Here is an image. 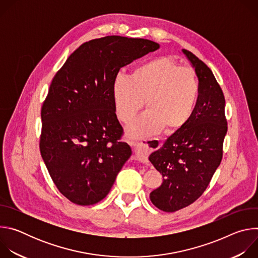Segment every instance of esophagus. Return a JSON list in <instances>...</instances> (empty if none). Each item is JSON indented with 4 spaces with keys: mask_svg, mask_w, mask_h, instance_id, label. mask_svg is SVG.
<instances>
[{
    "mask_svg": "<svg viewBox=\"0 0 258 258\" xmlns=\"http://www.w3.org/2000/svg\"><path fill=\"white\" fill-rule=\"evenodd\" d=\"M159 146H160V143L158 139H148L140 143H135L134 147H135V154L137 159L140 162L146 163L147 160H148L147 158H148V155L150 154V152L152 150L157 149Z\"/></svg>",
    "mask_w": 258,
    "mask_h": 258,
    "instance_id": "1",
    "label": "esophagus"
}]
</instances>
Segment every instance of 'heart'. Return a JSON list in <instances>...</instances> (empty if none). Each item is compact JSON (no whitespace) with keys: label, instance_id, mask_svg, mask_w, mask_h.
Returning a JSON list of instances; mask_svg holds the SVG:
<instances>
[{"label":"heart","instance_id":"1","mask_svg":"<svg viewBox=\"0 0 258 258\" xmlns=\"http://www.w3.org/2000/svg\"><path fill=\"white\" fill-rule=\"evenodd\" d=\"M200 93L196 72L180 67L169 57H158L136 65L130 77L118 75L111 84L116 117L128 124L146 101L148 111L127 130L131 138H145L161 128L175 133L191 120Z\"/></svg>","mask_w":258,"mask_h":258}]
</instances>
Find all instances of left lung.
<instances>
[{"mask_svg":"<svg viewBox=\"0 0 258 258\" xmlns=\"http://www.w3.org/2000/svg\"><path fill=\"white\" fill-rule=\"evenodd\" d=\"M181 52L195 69L200 93L189 123L149 156L163 176L161 186L150 193V200L165 212L187 207L203 194L222 161L228 131L225 96L212 71L190 51Z\"/></svg>","mask_w":258,"mask_h":258,"instance_id":"left-lung-1","label":"left lung"}]
</instances>
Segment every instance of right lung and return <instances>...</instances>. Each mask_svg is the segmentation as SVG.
<instances>
[{
    "mask_svg": "<svg viewBox=\"0 0 258 258\" xmlns=\"http://www.w3.org/2000/svg\"><path fill=\"white\" fill-rule=\"evenodd\" d=\"M145 39L108 35L83 44L56 73L43 104L40 150L60 193L78 205L104 199L132 156L113 108L119 69L158 50Z\"/></svg>",
    "mask_w": 258,
    "mask_h": 258,
    "instance_id": "1",
    "label": "right lung"
}]
</instances>
